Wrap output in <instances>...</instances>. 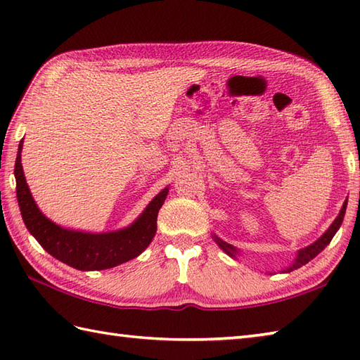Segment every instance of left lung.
Returning a JSON list of instances; mask_svg holds the SVG:
<instances>
[{"label":"left lung","instance_id":"left-lung-1","mask_svg":"<svg viewBox=\"0 0 360 360\" xmlns=\"http://www.w3.org/2000/svg\"><path fill=\"white\" fill-rule=\"evenodd\" d=\"M347 204H348V198L345 200V202H343V205H342V209H340V212H339V215L335 217V219L333 221V224L326 229V232L320 236V238H317L314 243H311L309 246H307V248H303V249H298L297 250V254H295V258L292 259V263H290L289 266H286L285 269H281L280 272L281 274H288V272H292V271H295V269H298V267H302V266H304L307 263H309L312 258H316V255H319L320 252H322L328 244L331 243V240H333V236L338 233V231L340 229V226H342V221H343V217H345V212H347ZM212 238H213V241H215L218 246L223 249L226 254L231 257V258H233V259H236V257L240 255V250L236 249L235 246H232V244H229V243H226V241H223L221 238H218V236L213 233L212 235ZM269 275H272V272H269Z\"/></svg>","mask_w":360,"mask_h":360}]
</instances>
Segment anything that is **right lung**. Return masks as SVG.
<instances>
[{
  "instance_id": "add662e5",
  "label": "right lung",
  "mask_w": 360,
  "mask_h": 360,
  "mask_svg": "<svg viewBox=\"0 0 360 360\" xmlns=\"http://www.w3.org/2000/svg\"><path fill=\"white\" fill-rule=\"evenodd\" d=\"M22 141L15 160L17 200L22 221L30 235L53 258L79 271H103L139 257L156 235L159 209L168 195V186L153 198L131 224L117 231L91 233L65 229L43 215L30 193L21 165Z\"/></svg>"
}]
</instances>
